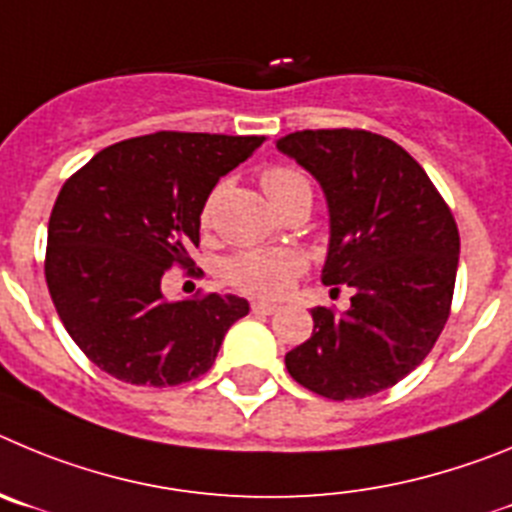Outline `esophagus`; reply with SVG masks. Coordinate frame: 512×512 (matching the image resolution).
I'll list each match as a JSON object with an SVG mask.
<instances>
[{
  "label": "esophagus",
  "mask_w": 512,
  "mask_h": 512,
  "mask_svg": "<svg viewBox=\"0 0 512 512\" xmlns=\"http://www.w3.org/2000/svg\"><path fill=\"white\" fill-rule=\"evenodd\" d=\"M278 311L275 303H267V301H255L252 303V313H260V316H270V313Z\"/></svg>",
  "instance_id": "34e87169"
}]
</instances>
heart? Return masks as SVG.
<instances>
[{"mask_svg": "<svg viewBox=\"0 0 512 512\" xmlns=\"http://www.w3.org/2000/svg\"><path fill=\"white\" fill-rule=\"evenodd\" d=\"M262 188L275 206L288 204L296 196H311V183L293 168H267L262 173ZM211 204L206 201L201 219L209 222ZM303 257L293 250H250L239 252L224 262V280L234 288L245 290L250 296L275 298L290 288L293 278L301 273Z\"/></svg>", "mask_w": 512, "mask_h": 512, "instance_id": "obj_1", "label": "heart"}]
</instances>
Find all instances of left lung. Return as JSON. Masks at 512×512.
<instances>
[{
    "instance_id": "left-lung-1",
    "label": "left lung",
    "mask_w": 512,
    "mask_h": 512,
    "mask_svg": "<svg viewBox=\"0 0 512 512\" xmlns=\"http://www.w3.org/2000/svg\"><path fill=\"white\" fill-rule=\"evenodd\" d=\"M275 147L326 196L321 280L352 288L344 313L311 308L313 334L285 354L290 377L331 400L393 388L421 365L449 319L459 232L426 170L388 137L303 130Z\"/></svg>"
}]
</instances>
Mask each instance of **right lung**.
<instances>
[{
	"label": "right lung",
	"instance_id": "obj_1",
	"mask_svg": "<svg viewBox=\"0 0 512 512\" xmlns=\"http://www.w3.org/2000/svg\"><path fill=\"white\" fill-rule=\"evenodd\" d=\"M265 137L155 132L109 145L73 173L48 222L45 280L78 349L112 377L168 388L214 365L245 298L165 301L160 280L191 267L201 211Z\"/></svg>",
	"mask_w": 512,
	"mask_h": 512
}]
</instances>
